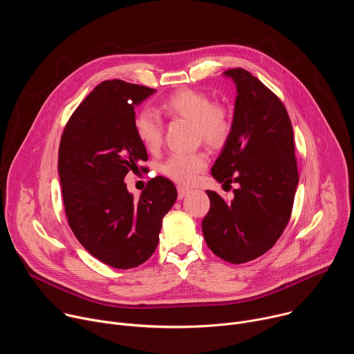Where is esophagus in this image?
I'll list each match as a JSON object with an SVG mask.
<instances>
[{"label": "esophagus", "instance_id": "34e87169", "mask_svg": "<svg viewBox=\"0 0 354 354\" xmlns=\"http://www.w3.org/2000/svg\"><path fill=\"white\" fill-rule=\"evenodd\" d=\"M189 193H190V190H189L187 187H182V186L178 187V197H179V198L186 197Z\"/></svg>", "mask_w": 354, "mask_h": 354}]
</instances>
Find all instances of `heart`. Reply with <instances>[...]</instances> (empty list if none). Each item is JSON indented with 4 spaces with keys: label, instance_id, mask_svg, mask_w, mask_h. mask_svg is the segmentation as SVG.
Segmentation results:
<instances>
[{
    "label": "heart",
    "instance_id": "obj_1",
    "mask_svg": "<svg viewBox=\"0 0 354 354\" xmlns=\"http://www.w3.org/2000/svg\"><path fill=\"white\" fill-rule=\"evenodd\" d=\"M158 111L165 118L193 122L196 134L212 147L224 145L232 130V120L227 108L220 104H212L210 96L200 91L179 89L162 100ZM133 126L138 140L148 151L160 148L164 127L156 113L147 109L140 111L134 116ZM207 164L209 157L203 151L174 154L162 164L161 172L176 183L189 185Z\"/></svg>",
    "mask_w": 354,
    "mask_h": 354
}]
</instances>
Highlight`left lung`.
I'll return each instance as SVG.
<instances>
[{
  "label": "left lung",
  "instance_id": "8db88e82",
  "mask_svg": "<svg viewBox=\"0 0 354 354\" xmlns=\"http://www.w3.org/2000/svg\"><path fill=\"white\" fill-rule=\"evenodd\" d=\"M236 86L232 130L212 168L220 183H238L227 201L207 190L201 223L218 258L246 263L268 252L288 224L298 185L294 134L281 100L243 68L224 73Z\"/></svg>",
  "mask_w": 354,
  "mask_h": 354
}]
</instances>
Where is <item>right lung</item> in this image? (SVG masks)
I'll return each mask as SVG.
<instances>
[{"mask_svg": "<svg viewBox=\"0 0 354 354\" xmlns=\"http://www.w3.org/2000/svg\"><path fill=\"white\" fill-rule=\"evenodd\" d=\"M156 89L104 81L82 100L64 127L59 176L68 225L97 261L115 269L144 263L160 241L164 216L176 201L175 185L153 178L138 200L124 176L148 160L133 120L134 108Z\"/></svg>", "mask_w": 354, "mask_h": 354, "instance_id": "obj_1", "label": "right lung"}]
</instances>
